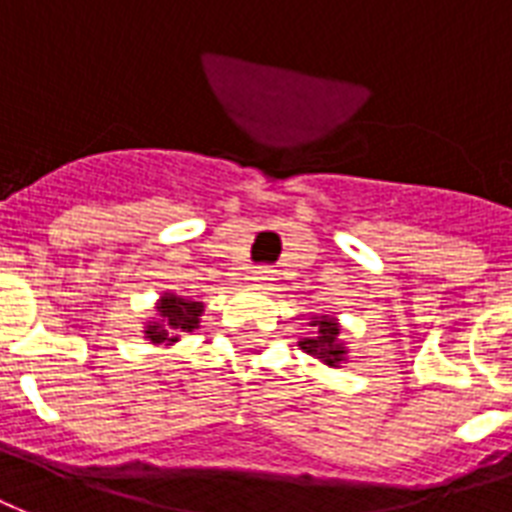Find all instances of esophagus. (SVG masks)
<instances>
[{"mask_svg":"<svg viewBox=\"0 0 512 512\" xmlns=\"http://www.w3.org/2000/svg\"><path fill=\"white\" fill-rule=\"evenodd\" d=\"M251 280L256 283V286H264L267 280H272V270H270V267H253Z\"/></svg>","mask_w":512,"mask_h":512,"instance_id":"1","label":"esophagus"}]
</instances>
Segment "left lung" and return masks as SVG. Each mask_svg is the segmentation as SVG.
I'll return each mask as SVG.
<instances>
[{
  "label": "left lung",
  "instance_id": "obj_1",
  "mask_svg": "<svg viewBox=\"0 0 512 512\" xmlns=\"http://www.w3.org/2000/svg\"><path fill=\"white\" fill-rule=\"evenodd\" d=\"M310 326H315V332L310 337H302L299 348L329 364V367H340L345 361V353H348L345 345L340 343V326L334 324V318H326V315H321V321H313Z\"/></svg>",
  "mask_w": 512,
  "mask_h": 512
}]
</instances>
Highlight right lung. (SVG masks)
<instances>
[{
  "label": "right lung",
  "mask_w": 512,
  "mask_h": 512,
  "mask_svg": "<svg viewBox=\"0 0 512 512\" xmlns=\"http://www.w3.org/2000/svg\"><path fill=\"white\" fill-rule=\"evenodd\" d=\"M156 310H159V318L145 326V337H148L153 345H172L178 343L183 332H194V329H197L199 315H202L205 305H202V302H194V299L164 294Z\"/></svg>",
  "instance_id": "1"
}]
</instances>
